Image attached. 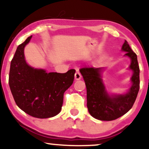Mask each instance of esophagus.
Masks as SVG:
<instances>
[{
	"label": "esophagus",
	"mask_w": 149,
	"mask_h": 149,
	"mask_svg": "<svg viewBox=\"0 0 149 149\" xmlns=\"http://www.w3.org/2000/svg\"><path fill=\"white\" fill-rule=\"evenodd\" d=\"M81 77H82V76H81V73L79 72H78V71H77V72H76V73H75V74H74V79H75V80H80V79H81Z\"/></svg>",
	"instance_id": "obj_1"
}]
</instances>
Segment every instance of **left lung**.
I'll use <instances>...</instances> for the list:
<instances>
[{"mask_svg": "<svg viewBox=\"0 0 149 149\" xmlns=\"http://www.w3.org/2000/svg\"><path fill=\"white\" fill-rule=\"evenodd\" d=\"M121 50L131 60L129 67L133 71L132 85L125 94L109 95L101 73L102 68L85 67L80 69L87 88V107L90 115L101 121H113L127 113L137 97L140 89V68L137 56L125 40Z\"/></svg>", "mask_w": 149, "mask_h": 149, "instance_id": "left-lung-1", "label": "left lung"}]
</instances>
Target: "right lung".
I'll list each match as a JSON object with an SVG mask.
<instances>
[{"label": "right lung", "mask_w": 149, "mask_h": 149, "mask_svg": "<svg viewBox=\"0 0 149 149\" xmlns=\"http://www.w3.org/2000/svg\"><path fill=\"white\" fill-rule=\"evenodd\" d=\"M30 36L17 47L10 66L9 84L17 107L32 117H54L62 109L64 93L72 84L75 70L66 73H47L26 62L24 47Z\"/></svg>", "instance_id": "obj_1"}]
</instances>
